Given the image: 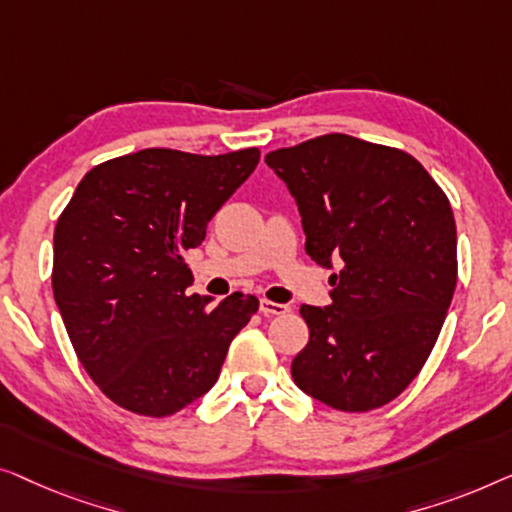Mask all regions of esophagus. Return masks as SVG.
Returning <instances> with one entry per match:
<instances>
[{"label": "esophagus", "mask_w": 512, "mask_h": 512, "mask_svg": "<svg viewBox=\"0 0 512 512\" xmlns=\"http://www.w3.org/2000/svg\"><path fill=\"white\" fill-rule=\"evenodd\" d=\"M259 311H262V315H266V318H269V315H285V313H290V306L276 304V301H269V299H262V301H259Z\"/></svg>", "instance_id": "obj_1"}]
</instances>
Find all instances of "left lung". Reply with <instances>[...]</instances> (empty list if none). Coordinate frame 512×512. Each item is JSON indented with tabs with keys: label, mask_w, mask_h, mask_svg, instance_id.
I'll return each instance as SVG.
<instances>
[{
	"label": "left lung",
	"mask_w": 512,
	"mask_h": 512,
	"mask_svg": "<svg viewBox=\"0 0 512 512\" xmlns=\"http://www.w3.org/2000/svg\"><path fill=\"white\" fill-rule=\"evenodd\" d=\"M297 199L331 304L301 306L299 390L343 413L397 399L431 355L457 285V227L427 169L399 148L325 134L264 157Z\"/></svg>",
	"instance_id": "left-lung-1"
}]
</instances>
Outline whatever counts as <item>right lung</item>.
<instances>
[{
	"label": "right lung",
	"instance_id": "obj_1",
	"mask_svg": "<svg viewBox=\"0 0 512 512\" xmlns=\"http://www.w3.org/2000/svg\"><path fill=\"white\" fill-rule=\"evenodd\" d=\"M259 162L257 148H146L97 164L57 220L53 294L83 369L113 403L167 417L215 385L253 294H187V250Z\"/></svg>",
	"mask_w": 512,
	"mask_h": 512
}]
</instances>
